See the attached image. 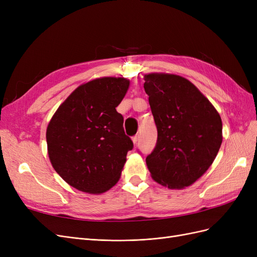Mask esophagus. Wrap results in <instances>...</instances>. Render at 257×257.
Instances as JSON below:
<instances>
[{
    "instance_id": "esophagus-1",
    "label": "esophagus",
    "mask_w": 257,
    "mask_h": 257,
    "mask_svg": "<svg viewBox=\"0 0 257 257\" xmlns=\"http://www.w3.org/2000/svg\"><path fill=\"white\" fill-rule=\"evenodd\" d=\"M138 139H139V136H138V135H135L134 137H132V141H133L134 145H136V144H137V142H138Z\"/></svg>"
}]
</instances>
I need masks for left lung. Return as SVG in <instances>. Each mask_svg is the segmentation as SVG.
I'll list each match as a JSON object with an SVG mask.
<instances>
[{"label": "left lung", "mask_w": 257, "mask_h": 257, "mask_svg": "<svg viewBox=\"0 0 257 257\" xmlns=\"http://www.w3.org/2000/svg\"><path fill=\"white\" fill-rule=\"evenodd\" d=\"M158 128L157 146L146 159L155 182L184 189L211 166L223 141L222 120L190 80L166 73L144 77Z\"/></svg>", "instance_id": "obj_1"}]
</instances>
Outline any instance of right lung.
Masks as SVG:
<instances>
[{
    "mask_svg": "<svg viewBox=\"0 0 257 257\" xmlns=\"http://www.w3.org/2000/svg\"><path fill=\"white\" fill-rule=\"evenodd\" d=\"M130 87L123 77H102L75 89L54 112L46 139L49 160L78 191L102 194L119 181L133 142L115 110Z\"/></svg>",
    "mask_w": 257,
    "mask_h": 257,
    "instance_id": "obj_1",
    "label": "right lung"
}]
</instances>
